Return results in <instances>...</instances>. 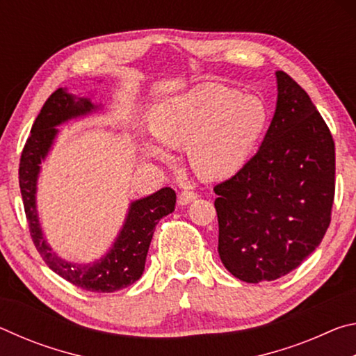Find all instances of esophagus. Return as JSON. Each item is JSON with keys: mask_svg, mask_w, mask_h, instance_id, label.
<instances>
[{"mask_svg": "<svg viewBox=\"0 0 356 356\" xmlns=\"http://www.w3.org/2000/svg\"><path fill=\"white\" fill-rule=\"evenodd\" d=\"M197 197V195L195 191H188V190H185V191H182L179 195V204L180 206H186V204H190V202H193Z\"/></svg>", "mask_w": 356, "mask_h": 356, "instance_id": "esophagus-1", "label": "esophagus"}]
</instances>
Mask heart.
<instances>
[{"label":"heart","mask_w":356,"mask_h":356,"mask_svg":"<svg viewBox=\"0 0 356 356\" xmlns=\"http://www.w3.org/2000/svg\"><path fill=\"white\" fill-rule=\"evenodd\" d=\"M267 124V108L254 95L218 83H204L191 91L155 105L149 129L168 146L185 143L188 161L197 176L226 179L242 168ZM150 156L165 160L168 150L144 144Z\"/></svg>","instance_id":"heart-1"}]
</instances>
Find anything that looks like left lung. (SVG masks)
<instances>
[{
  "label": "left lung",
  "instance_id": "8db88e82",
  "mask_svg": "<svg viewBox=\"0 0 356 356\" xmlns=\"http://www.w3.org/2000/svg\"><path fill=\"white\" fill-rule=\"evenodd\" d=\"M275 116L254 156L215 185L218 252L245 282L291 273L321 245L334 201V141L309 95L276 72Z\"/></svg>",
  "mask_w": 356,
  "mask_h": 356
}]
</instances>
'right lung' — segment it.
Masks as SVG:
<instances>
[{"mask_svg": "<svg viewBox=\"0 0 356 356\" xmlns=\"http://www.w3.org/2000/svg\"><path fill=\"white\" fill-rule=\"evenodd\" d=\"M97 110L99 106L89 99L74 97L63 88L56 89L42 106L33 124L31 135L28 136L23 147L19 182L29 234L45 264L61 278L83 291L108 293L120 291L141 278L155 226L163 216L174 212L176 191L165 186L154 195L131 202L118 238L114 240L110 251L99 261L92 264H74L58 257L51 251L42 234L38 209H35V190H38L40 163L42 160H45L58 135L56 125Z\"/></svg>", "mask_w": 356, "mask_h": 356, "instance_id": "1", "label": "right lung"}]
</instances>
